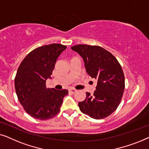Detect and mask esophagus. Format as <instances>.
<instances>
[{"mask_svg": "<svg viewBox=\"0 0 149 149\" xmlns=\"http://www.w3.org/2000/svg\"><path fill=\"white\" fill-rule=\"evenodd\" d=\"M69 91H70V92L72 93H74L75 92H77V89H74V88H71V89H69Z\"/></svg>", "mask_w": 149, "mask_h": 149, "instance_id": "esophagus-1", "label": "esophagus"}]
</instances>
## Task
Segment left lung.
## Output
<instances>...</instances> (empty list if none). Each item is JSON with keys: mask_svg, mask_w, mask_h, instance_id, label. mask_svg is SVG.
<instances>
[{"mask_svg": "<svg viewBox=\"0 0 149 149\" xmlns=\"http://www.w3.org/2000/svg\"><path fill=\"white\" fill-rule=\"evenodd\" d=\"M71 49L83 58L85 70L97 80L93 94L86 93V98L79 102L83 114L95 119L111 115L121 100L125 78L121 65L115 57L99 46L77 45Z\"/></svg>", "mask_w": 149, "mask_h": 149, "instance_id": "left-lung-1", "label": "left lung"}]
</instances>
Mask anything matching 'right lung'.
I'll return each mask as SVG.
<instances>
[{
  "instance_id": "right-lung-1",
  "label": "right lung",
  "mask_w": 149,
  "mask_h": 149,
  "mask_svg": "<svg viewBox=\"0 0 149 149\" xmlns=\"http://www.w3.org/2000/svg\"><path fill=\"white\" fill-rule=\"evenodd\" d=\"M66 47L51 44L35 49L20 64L15 78L16 94L26 113L39 120L55 117L68 90L47 88L58 57Z\"/></svg>"
}]
</instances>
